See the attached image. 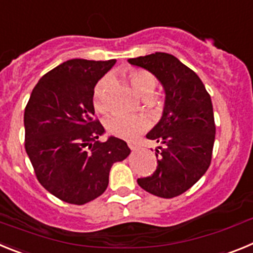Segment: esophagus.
Returning <instances> with one entry per match:
<instances>
[{"instance_id": "34e87169", "label": "esophagus", "mask_w": 253, "mask_h": 253, "mask_svg": "<svg viewBox=\"0 0 253 253\" xmlns=\"http://www.w3.org/2000/svg\"><path fill=\"white\" fill-rule=\"evenodd\" d=\"M128 147L131 151H135V149L139 147V144H138V142H135V140H128Z\"/></svg>"}]
</instances>
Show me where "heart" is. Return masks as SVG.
Returning <instances> with one entry per match:
<instances>
[{
    "label": "heart",
    "instance_id": "obj_1",
    "mask_svg": "<svg viewBox=\"0 0 253 253\" xmlns=\"http://www.w3.org/2000/svg\"><path fill=\"white\" fill-rule=\"evenodd\" d=\"M129 80V84L133 87V90L140 96H148L156 88V78L148 71L144 69H128L125 72ZM109 80L104 78L95 86L93 90V106L99 113L105 114L109 110L107 105L106 93ZM148 102L153 106L158 105V102L153 99H149ZM149 120L146 115L138 114V115H115L106 122V129L111 135L119 138H134L138 134L142 133L148 128Z\"/></svg>",
    "mask_w": 253,
    "mask_h": 253
}]
</instances>
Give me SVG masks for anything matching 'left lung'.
<instances>
[{
	"label": "left lung",
	"instance_id": "8db88e82",
	"mask_svg": "<svg viewBox=\"0 0 253 253\" xmlns=\"http://www.w3.org/2000/svg\"><path fill=\"white\" fill-rule=\"evenodd\" d=\"M133 66L153 73L163 84V115L147 138L157 142V169L138 185L160 198L171 199L195 185L209 169L215 139L213 105L193 69L169 53L130 58Z\"/></svg>",
	"mask_w": 253,
	"mask_h": 253
}]
</instances>
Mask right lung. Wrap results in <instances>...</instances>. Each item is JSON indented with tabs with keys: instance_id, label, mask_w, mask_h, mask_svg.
Listing matches in <instances>:
<instances>
[{
	"instance_id": "obj_1",
	"label": "right lung",
	"mask_w": 253,
	"mask_h": 253,
	"mask_svg": "<svg viewBox=\"0 0 253 253\" xmlns=\"http://www.w3.org/2000/svg\"><path fill=\"white\" fill-rule=\"evenodd\" d=\"M115 59H71L40 78L25 107V149L42 186L55 198L82 205L99 198L109 172L130 153L93 119V90Z\"/></svg>"
}]
</instances>
